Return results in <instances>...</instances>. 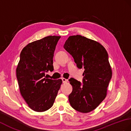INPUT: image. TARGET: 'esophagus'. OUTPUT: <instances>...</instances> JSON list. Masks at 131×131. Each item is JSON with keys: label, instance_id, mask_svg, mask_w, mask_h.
<instances>
[{"label": "esophagus", "instance_id": "obj_1", "mask_svg": "<svg viewBox=\"0 0 131 131\" xmlns=\"http://www.w3.org/2000/svg\"><path fill=\"white\" fill-rule=\"evenodd\" d=\"M62 80L63 83H66L68 81V80L66 79H65V78H62Z\"/></svg>", "mask_w": 131, "mask_h": 131}]
</instances>
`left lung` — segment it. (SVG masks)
I'll return each instance as SVG.
<instances>
[{
  "mask_svg": "<svg viewBox=\"0 0 131 131\" xmlns=\"http://www.w3.org/2000/svg\"><path fill=\"white\" fill-rule=\"evenodd\" d=\"M79 69H83V84L74 78L69 81L72 91L70 104L76 111L88 113L95 109L107 95L112 72L107 51L99 42L80 35L70 36L63 45Z\"/></svg>",
  "mask_w": 131,
  "mask_h": 131,
  "instance_id": "1",
  "label": "left lung"
}]
</instances>
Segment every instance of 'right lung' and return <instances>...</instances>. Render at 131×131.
<instances>
[{"mask_svg":"<svg viewBox=\"0 0 131 131\" xmlns=\"http://www.w3.org/2000/svg\"><path fill=\"white\" fill-rule=\"evenodd\" d=\"M60 37L47 36L29 43L20 52L17 78L21 95L34 111L51 108L62 83L45 77V72L53 70V54Z\"/></svg>","mask_w":131,"mask_h":131,"instance_id":"1","label":"right lung"}]
</instances>
